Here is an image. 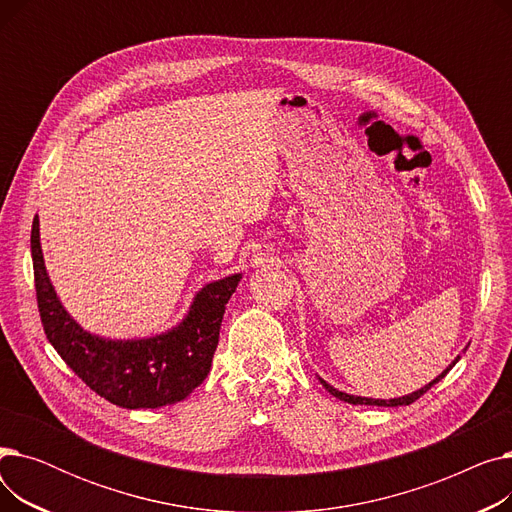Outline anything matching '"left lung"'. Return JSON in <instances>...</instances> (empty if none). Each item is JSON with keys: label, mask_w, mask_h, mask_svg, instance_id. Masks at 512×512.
<instances>
[{"label": "left lung", "mask_w": 512, "mask_h": 512, "mask_svg": "<svg viewBox=\"0 0 512 512\" xmlns=\"http://www.w3.org/2000/svg\"><path fill=\"white\" fill-rule=\"evenodd\" d=\"M467 351V346L463 348V353ZM461 361V355H456L454 357V361L440 373V375H436V378L429 382V384H425V386H421L419 390H415V392H411V394H405V396H396V398H367V396H355V394H346V392H340L338 388H334L332 384H328L324 378H319L317 375V380H319V384L324 386L332 396H336V398H340V400H344V402H348V405H373V407H400V405H411V402H415L419 396H423L429 388H432L434 384H438L444 375Z\"/></svg>", "instance_id": "1"}]
</instances>
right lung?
Listing matches in <instances>:
<instances>
[{
  "label": "right lung",
  "instance_id": "1",
  "mask_svg": "<svg viewBox=\"0 0 512 512\" xmlns=\"http://www.w3.org/2000/svg\"><path fill=\"white\" fill-rule=\"evenodd\" d=\"M31 253L47 340L93 392L124 409H159L184 400L207 378L240 272L203 284L184 317L166 332L107 338L85 330L62 305L45 267L39 215L33 220Z\"/></svg>",
  "mask_w": 512,
  "mask_h": 512
}]
</instances>
